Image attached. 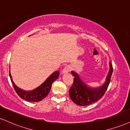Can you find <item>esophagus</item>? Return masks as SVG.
Segmentation results:
<instances>
[{
	"instance_id": "1",
	"label": "esophagus",
	"mask_w": 130,
	"mask_h": 130,
	"mask_svg": "<svg viewBox=\"0 0 130 130\" xmlns=\"http://www.w3.org/2000/svg\"><path fill=\"white\" fill-rule=\"evenodd\" d=\"M70 68L69 66H66L64 67V68L62 70V74H66V73H68V72L70 71Z\"/></svg>"
}]
</instances>
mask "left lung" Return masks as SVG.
<instances>
[{"mask_svg":"<svg viewBox=\"0 0 130 130\" xmlns=\"http://www.w3.org/2000/svg\"><path fill=\"white\" fill-rule=\"evenodd\" d=\"M108 73L105 81L102 85L98 87H90L82 80L80 76L76 71H72L74 76V82L69 90L70 98L76 105L79 106H86L92 104L101 99L107 91L110 82L112 73V67L111 62H109Z\"/></svg>","mask_w":130,"mask_h":130,"instance_id":"8db88e82","label":"left lung"}]
</instances>
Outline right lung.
<instances>
[{
	"label": "right lung",
	"mask_w": 130,
	"mask_h": 130,
	"mask_svg": "<svg viewBox=\"0 0 130 130\" xmlns=\"http://www.w3.org/2000/svg\"><path fill=\"white\" fill-rule=\"evenodd\" d=\"M10 76L14 88L16 91L17 94L20 96V98L26 101L31 102H37L42 101L48 94L51 88L53 82L59 77V71H54L40 86H39L38 87L34 90L29 91L22 90V89L19 88L17 85H15V84L12 80L10 71Z\"/></svg>",
	"instance_id": "1"
}]
</instances>
